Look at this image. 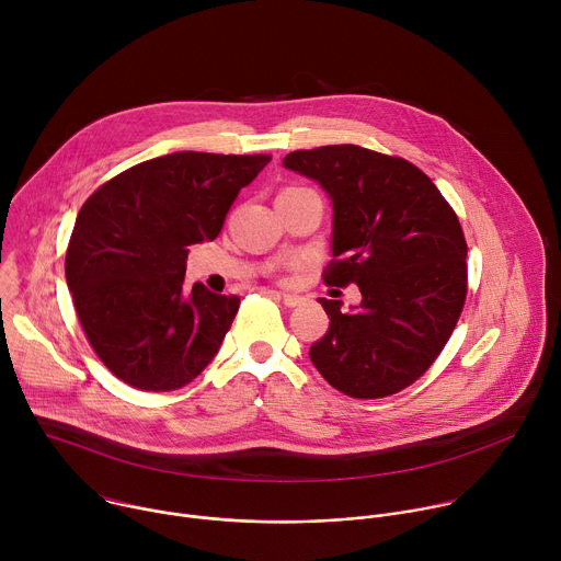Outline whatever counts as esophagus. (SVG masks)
<instances>
[{"mask_svg":"<svg viewBox=\"0 0 561 561\" xmlns=\"http://www.w3.org/2000/svg\"><path fill=\"white\" fill-rule=\"evenodd\" d=\"M275 295L288 306V308H295V306H299L301 304V297L299 295H290V293H279V290H275Z\"/></svg>","mask_w":561,"mask_h":561,"instance_id":"obj_1","label":"esophagus"}]
</instances>
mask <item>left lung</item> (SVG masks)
Instances as JSON below:
<instances>
[{
  "label": "left lung",
  "instance_id": "left-lung-1",
  "mask_svg": "<svg viewBox=\"0 0 561 561\" xmlns=\"http://www.w3.org/2000/svg\"><path fill=\"white\" fill-rule=\"evenodd\" d=\"M284 167L333 199L327 286L362 293L353 312L317 299L331 327L310 362L348 397L404 390L437 359L466 301L468 249L455 210L415 164L355 144L295 150Z\"/></svg>",
  "mask_w": 561,
  "mask_h": 561
}]
</instances>
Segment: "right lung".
Wrapping results in <instances>:
<instances>
[{
    "mask_svg": "<svg viewBox=\"0 0 561 561\" xmlns=\"http://www.w3.org/2000/svg\"><path fill=\"white\" fill-rule=\"evenodd\" d=\"M271 154L182 150L102 184L79 208L66 282L89 344L124 383L164 392L217 355L237 295L186 286L188 247L213 242Z\"/></svg>",
    "mask_w": 561,
    "mask_h": 561,
    "instance_id": "1",
    "label": "right lung"
}]
</instances>
